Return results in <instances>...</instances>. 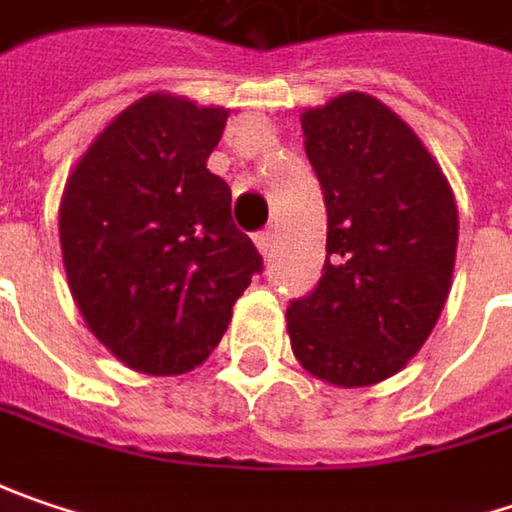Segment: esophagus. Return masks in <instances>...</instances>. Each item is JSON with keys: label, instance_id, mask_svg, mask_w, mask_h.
Instances as JSON below:
<instances>
[{"label": "esophagus", "instance_id": "esophagus-1", "mask_svg": "<svg viewBox=\"0 0 512 512\" xmlns=\"http://www.w3.org/2000/svg\"><path fill=\"white\" fill-rule=\"evenodd\" d=\"M256 247H259V253H262V256H268L270 250H273V233H270V230L256 233Z\"/></svg>", "mask_w": 512, "mask_h": 512}]
</instances>
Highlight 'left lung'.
Listing matches in <instances>:
<instances>
[{"label":"left lung","mask_w":512,"mask_h":512,"mask_svg":"<svg viewBox=\"0 0 512 512\" xmlns=\"http://www.w3.org/2000/svg\"><path fill=\"white\" fill-rule=\"evenodd\" d=\"M328 213L317 288L285 320L294 357L325 383L371 386L403 369L447 305L458 207L421 138L363 91L302 112Z\"/></svg>","instance_id":"8db88e82"}]
</instances>
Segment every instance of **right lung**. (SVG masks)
Returning <instances> with one entry per match:
<instances>
[{
	"label": "right lung",
	"instance_id": "1",
	"mask_svg": "<svg viewBox=\"0 0 512 512\" xmlns=\"http://www.w3.org/2000/svg\"><path fill=\"white\" fill-rule=\"evenodd\" d=\"M227 109L146 94L94 138L68 175L60 247L91 334L129 369L201 366L262 270L233 224L230 187L207 169Z\"/></svg>",
	"mask_w": 512,
	"mask_h": 512
}]
</instances>
